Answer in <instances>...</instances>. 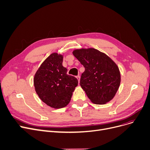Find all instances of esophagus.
I'll use <instances>...</instances> for the list:
<instances>
[{"instance_id": "esophagus-1", "label": "esophagus", "mask_w": 150, "mask_h": 150, "mask_svg": "<svg viewBox=\"0 0 150 150\" xmlns=\"http://www.w3.org/2000/svg\"><path fill=\"white\" fill-rule=\"evenodd\" d=\"M76 78L77 79L78 81H79V82H80V79H81V77H80V76H77L76 77Z\"/></svg>"}]
</instances>
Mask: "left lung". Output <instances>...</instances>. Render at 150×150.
<instances>
[{"label": "left lung", "mask_w": 150, "mask_h": 150, "mask_svg": "<svg viewBox=\"0 0 150 150\" xmlns=\"http://www.w3.org/2000/svg\"><path fill=\"white\" fill-rule=\"evenodd\" d=\"M73 54L85 68L80 85L90 100L96 104L111 101L121 82L120 72L115 62L94 48L77 49Z\"/></svg>", "instance_id": "left-lung-1"}]
</instances>
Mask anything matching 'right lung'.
I'll use <instances>...</instances> for the list:
<instances>
[{
    "label": "right lung",
    "instance_id": "right-lung-1",
    "mask_svg": "<svg viewBox=\"0 0 150 150\" xmlns=\"http://www.w3.org/2000/svg\"><path fill=\"white\" fill-rule=\"evenodd\" d=\"M63 54L52 53L43 62L35 73L33 84L41 100L54 109L66 107L78 85L74 76L67 74L62 65Z\"/></svg>",
    "mask_w": 150,
    "mask_h": 150
}]
</instances>
